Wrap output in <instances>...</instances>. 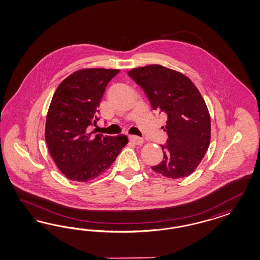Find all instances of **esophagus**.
Returning <instances> with one entry per match:
<instances>
[{
    "label": "esophagus",
    "instance_id": "34e87169",
    "mask_svg": "<svg viewBox=\"0 0 260 260\" xmlns=\"http://www.w3.org/2000/svg\"><path fill=\"white\" fill-rule=\"evenodd\" d=\"M129 141L133 142L134 144L138 145V146H140V145H142V144L144 143L143 138L139 137V136H136V135H131V136H129Z\"/></svg>",
    "mask_w": 260,
    "mask_h": 260
}]
</instances>
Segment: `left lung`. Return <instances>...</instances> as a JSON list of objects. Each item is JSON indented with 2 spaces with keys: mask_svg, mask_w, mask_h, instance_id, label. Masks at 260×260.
I'll return each instance as SVG.
<instances>
[{
  "mask_svg": "<svg viewBox=\"0 0 260 260\" xmlns=\"http://www.w3.org/2000/svg\"><path fill=\"white\" fill-rule=\"evenodd\" d=\"M154 110L166 113L164 157L151 169L168 178L189 176L202 161L211 141V117L196 85L179 71L150 64L128 71Z\"/></svg>",
  "mask_w": 260,
  "mask_h": 260,
  "instance_id": "8db88e82",
  "label": "left lung"
}]
</instances>
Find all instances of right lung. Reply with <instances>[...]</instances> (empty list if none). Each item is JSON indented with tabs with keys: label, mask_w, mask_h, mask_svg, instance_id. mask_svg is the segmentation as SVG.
Instances as JSON below:
<instances>
[{
	"label": "right lung",
	"mask_w": 260,
	"mask_h": 260,
	"mask_svg": "<svg viewBox=\"0 0 260 260\" xmlns=\"http://www.w3.org/2000/svg\"><path fill=\"white\" fill-rule=\"evenodd\" d=\"M119 70L84 69L58 86L47 110L45 139L48 151L63 175L87 182L105 173L127 144L124 134L92 136L98 107L107 85Z\"/></svg>",
	"instance_id": "right-lung-1"
}]
</instances>
